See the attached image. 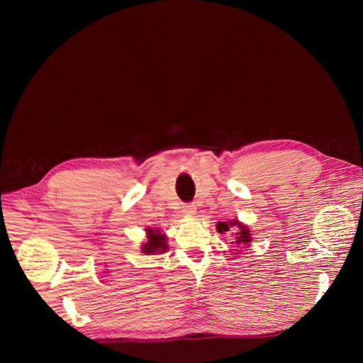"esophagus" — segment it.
<instances>
[{
    "label": "esophagus",
    "instance_id": "esophagus-1",
    "mask_svg": "<svg viewBox=\"0 0 363 363\" xmlns=\"http://www.w3.org/2000/svg\"><path fill=\"white\" fill-rule=\"evenodd\" d=\"M183 212H184L186 215H195L196 208H195L194 204H184V206H183Z\"/></svg>",
    "mask_w": 363,
    "mask_h": 363
}]
</instances>
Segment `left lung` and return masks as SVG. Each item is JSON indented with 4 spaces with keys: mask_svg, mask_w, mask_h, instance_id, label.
I'll list each match as a JSON object with an SVG mask.
<instances>
[{
    "mask_svg": "<svg viewBox=\"0 0 363 363\" xmlns=\"http://www.w3.org/2000/svg\"><path fill=\"white\" fill-rule=\"evenodd\" d=\"M232 227H238V232L235 233L236 235V240H235L236 244H248L250 242V240H251V233H250V230L247 228V225H242V224L238 223V221H232V223L228 221V223H218L216 224L218 232L221 233V235L230 232V228H232Z\"/></svg>",
    "mask_w": 363,
    "mask_h": 363,
    "instance_id": "8db88e82",
    "label": "left lung"
}]
</instances>
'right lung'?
I'll list each match as a JSON object with an SVG mask.
<instances>
[{
  "label": "right lung",
  "instance_id": "1",
  "mask_svg": "<svg viewBox=\"0 0 363 363\" xmlns=\"http://www.w3.org/2000/svg\"><path fill=\"white\" fill-rule=\"evenodd\" d=\"M148 240L147 244H144L142 247V251L145 252V255H155V252H164L167 251V236L160 235L159 230H152L148 228Z\"/></svg>",
  "mask_w": 363,
  "mask_h": 363
}]
</instances>
